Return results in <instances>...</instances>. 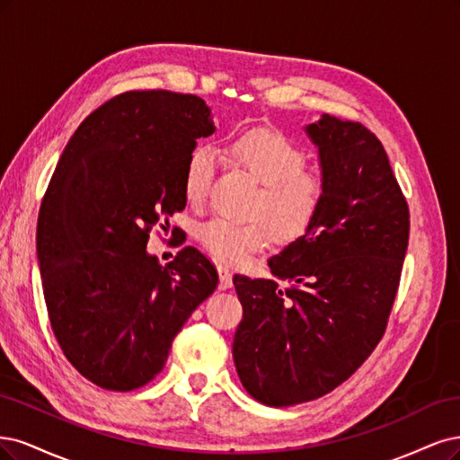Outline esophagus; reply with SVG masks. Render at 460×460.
Returning <instances> with one entry per match:
<instances>
[{
    "label": "esophagus",
    "mask_w": 460,
    "mask_h": 460,
    "mask_svg": "<svg viewBox=\"0 0 460 460\" xmlns=\"http://www.w3.org/2000/svg\"><path fill=\"white\" fill-rule=\"evenodd\" d=\"M217 273H219V288H221V290L229 288V287L233 285V273H231V270L227 268V265L219 263V265H217Z\"/></svg>",
    "instance_id": "34e87169"
}]
</instances>
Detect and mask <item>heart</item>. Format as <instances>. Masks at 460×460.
Returning <instances> with one entry per match:
<instances>
[{"mask_svg":"<svg viewBox=\"0 0 460 460\" xmlns=\"http://www.w3.org/2000/svg\"><path fill=\"white\" fill-rule=\"evenodd\" d=\"M224 158L261 183L252 208L260 219L248 224H234L226 217L206 221L199 229V239L210 254L229 263H243L254 252L270 246L273 234L296 241L314 226L324 202V181L321 173L305 166L302 146L285 133L271 128L236 133L226 143ZM217 166L219 158L208 145H197L189 153L183 170V195L189 204L200 206L208 199Z\"/></svg>","mask_w":460,"mask_h":460,"instance_id":"b5f03b06","label":"heart"}]
</instances>
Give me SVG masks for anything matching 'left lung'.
Wrapping results in <instances>:
<instances>
[{
	"label": "left lung",
	"mask_w": 460,
	"mask_h": 460,
	"mask_svg": "<svg viewBox=\"0 0 460 460\" xmlns=\"http://www.w3.org/2000/svg\"><path fill=\"white\" fill-rule=\"evenodd\" d=\"M305 129L319 146L324 202L307 233L270 260L290 285L233 277L243 304L236 373L271 407L332 392L373 353L409 243V204L375 133L331 114Z\"/></svg>",
	"instance_id": "8db88e82"
}]
</instances>
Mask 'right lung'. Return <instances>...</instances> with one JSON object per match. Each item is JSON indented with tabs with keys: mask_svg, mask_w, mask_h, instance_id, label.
Instances as JSON below:
<instances>
[{
	"mask_svg": "<svg viewBox=\"0 0 460 460\" xmlns=\"http://www.w3.org/2000/svg\"><path fill=\"white\" fill-rule=\"evenodd\" d=\"M214 129L197 95L126 92L85 118L57 162L36 233L43 296L66 359L99 388L149 384L217 287L197 248L166 265L145 250L185 208L187 156Z\"/></svg>",
	"mask_w": 460,
	"mask_h": 460,
	"instance_id": "right-lung-1",
	"label": "right lung"
}]
</instances>
